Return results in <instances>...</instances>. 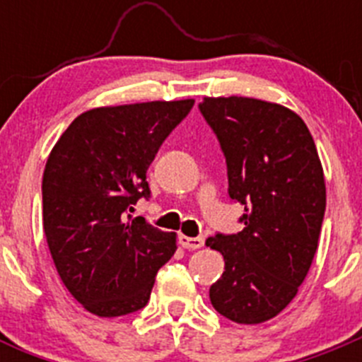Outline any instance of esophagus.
Wrapping results in <instances>:
<instances>
[{
  "instance_id": "obj_1",
  "label": "esophagus",
  "mask_w": 362,
  "mask_h": 362,
  "mask_svg": "<svg viewBox=\"0 0 362 362\" xmlns=\"http://www.w3.org/2000/svg\"><path fill=\"white\" fill-rule=\"evenodd\" d=\"M178 242H180V245L184 247V249H189V250H196V249H202L204 240L203 238H191V236H185V235H180L178 236Z\"/></svg>"
}]
</instances>
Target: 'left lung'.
I'll list each match as a JSON object with an SVG mask.
<instances>
[{
    "instance_id": "8db88e82",
    "label": "left lung",
    "mask_w": 362,
    "mask_h": 362,
    "mask_svg": "<svg viewBox=\"0 0 362 362\" xmlns=\"http://www.w3.org/2000/svg\"><path fill=\"white\" fill-rule=\"evenodd\" d=\"M199 112L224 152L229 196L245 208L242 231L206 240L226 262L210 301L233 322H266L298 294L319 245L326 184L315 141L298 113L269 101L204 98Z\"/></svg>"
}]
</instances>
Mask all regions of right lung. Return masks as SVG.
Returning <instances> with one entry per match:
<instances>
[{"label":"right lung","mask_w":362,"mask_h":362,"mask_svg":"<svg viewBox=\"0 0 362 362\" xmlns=\"http://www.w3.org/2000/svg\"><path fill=\"white\" fill-rule=\"evenodd\" d=\"M194 100L100 107L80 113L54 145L43 171V231L69 294L98 317L144 308L177 235L144 217L147 170Z\"/></svg>","instance_id":"1"}]
</instances>
